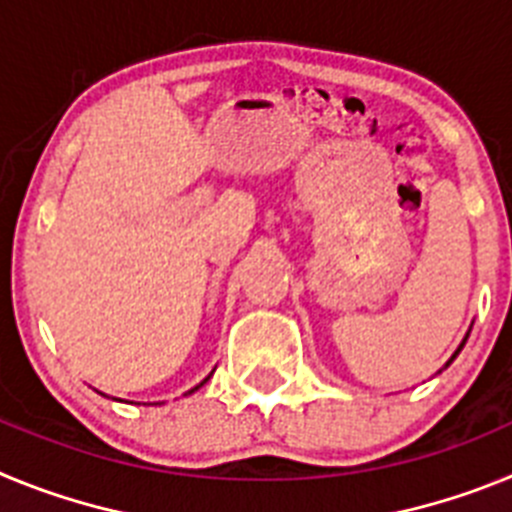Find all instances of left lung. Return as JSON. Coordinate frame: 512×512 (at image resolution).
Wrapping results in <instances>:
<instances>
[{"instance_id": "obj_1", "label": "left lung", "mask_w": 512, "mask_h": 512, "mask_svg": "<svg viewBox=\"0 0 512 512\" xmlns=\"http://www.w3.org/2000/svg\"><path fill=\"white\" fill-rule=\"evenodd\" d=\"M467 338H469V330H467V336H464V341H461V343H459V348H456V351H454V356H451V359H449V361H446V366H449V364H451V361H454V359H456V356H459V351H461V348H464V343H467ZM446 366H443V369H446ZM443 369H438V374H441V372H443Z\"/></svg>"}]
</instances>
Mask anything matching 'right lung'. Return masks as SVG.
<instances>
[{"label":"right lung","instance_id":"add662e5","mask_svg":"<svg viewBox=\"0 0 512 512\" xmlns=\"http://www.w3.org/2000/svg\"><path fill=\"white\" fill-rule=\"evenodd\" d=\"M210 377H212V372H210ZM210 377H205V379H202V382H200V384H197V387H192V390H189V392H187V395H192V392H197V390H200L202 384H205V382H207V379H210Z\"/></svg>","mask_w":512,"mask_h":512}]
</instances>
